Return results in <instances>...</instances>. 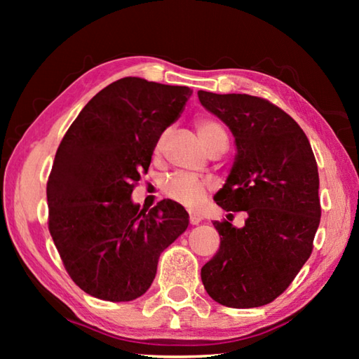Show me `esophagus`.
I'll return each instance as SVG.
<instances>
[{
	"mask_svg": "<svg viewBox=\"0 0 359 359\" xmlns=\"http://www.w3.org/2000/svg\"><path fill=\"white\" fill-rule=\"evenodd\" d=\"M203 222V217L198 215V214H190V223L191 224H199Z\"/></svg>",
	"mask_w": 359,
	"mask_h": 359,
	"instance_id": "obj_1",
	"label": "esophagus"
}]
</instances>
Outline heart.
Listing matches in <instances>:
<instances>
[{"label":"heart","instance_id":"heart-1","mask_svg":"<svg viewBox=\"0 0 359 359\" xmlns=\"http://www.w3.org/2000/svg\"><path fill=\"white\" fill-rule=\"evenodd\" d=\"M196 130L199 139L204 144V147L210 150L215 144L222 141H228L226 133H224L223 126L217 123L214 120L203 118L196 123ZM168 133H163V135L158 137L155 150L160 151L163 144L166 141ZM212 188V182L205 179H199L196 175L185 174V172H175L163 182V193L166 194L168 198H171L172 201L179 203L188 209H198L199 205L208 196V191Z\"/></svg>","mask_w":359,"mask_h":359}]
</instances>
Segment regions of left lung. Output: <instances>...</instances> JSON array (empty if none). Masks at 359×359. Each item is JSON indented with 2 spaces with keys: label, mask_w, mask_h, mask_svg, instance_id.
<instances>
[{
  "label": "left lung",
  "mask_w": 359,
  "mask_h": 359,
  "mask_svg": "<svg viewBox=\"0 0 359 359\" xmlns=\"http://www.w3.org/2000/svg\"><path fill=\"white\" fill-rule=\"evenodd\" d=\"M198 98L228 126L236 144L215 203L247 214L242 228L214 222L220 248L203 266L201 280L222 306H264L290 287L312 253L321 217L317 161L301 126L269 101L204 90Z\"/></svg>",
  "instance_id": "obj_1"
}]
</instances>
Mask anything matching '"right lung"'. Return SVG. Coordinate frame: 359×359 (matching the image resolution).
<instances>
[{"instance_id":"right-lung-1","label":"right lung","mask_w":359,"mask_h":359,"mask_svg":"<svg viewBox=\"0 0 359 359\" xmlns=\"http://www.w3.org/2000/svg\"><path fill=\"white\" fill-rule=\"evenodd\" d=\"M191 90L123 77L87 102L66 131L47 182L48 231L79 288L102 301L142 296L158 258L188 228L180 204L139 210L131 199L158 137Z\"/></svg>"}]
</instances>
